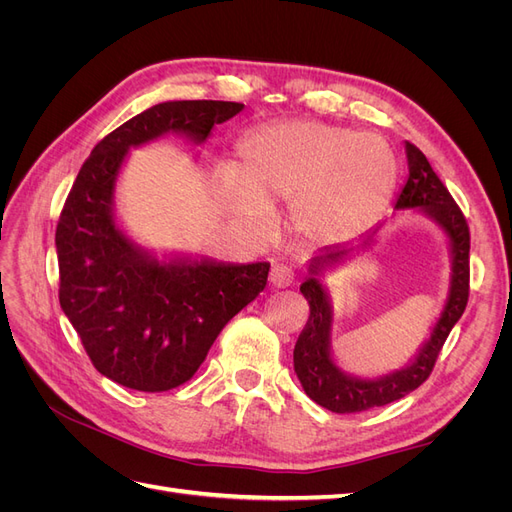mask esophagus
Masks as SVG:
<instances>
[{
  "mask_svg": "<svg viewBox=\"0 0 512 512\" xmlns=\"http://www.w3.org/2000/svg\"><path fill=\"white\" fill-rule=\"evenodd\" d=\"M269 282L273 288H288L294 282V271L286 265H275L269 273Z\"/></svg>",
  "mask_w": 512,
  "mask_h": 512,
  "instance_id": "1",
  "label": "esophagus"
}]
</instances>
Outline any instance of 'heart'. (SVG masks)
Listing matches in <instances>:
<instances>
[{"mask_svg":"<svg viewBox=\"0 0 512 512\" xmlns=\"http://www.w3.org/2000/svg\"><path fill=\"white\" fill-rule=\"evenodd\" d=\"M395 177V153L380 134L294 119L247 132L235 170L215 177V190L247 228L260 230L269 209L292 203L299 235L337 241L378 218Z\"/></svg>","mask_w":512,"mask_h":512,"instance_id":"heart-1","label":"heart"}]
</instances>
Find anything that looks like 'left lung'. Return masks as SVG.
Masks as SVG:
<instances>
[{"label": "left lung", "mask_w": 512, "mask_h": 512, "mask_svg": "<svg viewBox=\"0 0 512 512\" xmlns=\"http://www.w3.org/2000/svg\"><path fill=\"white\" fill-rule=\"evenodd\" d=\"M406 158L408 179L397 196L395 209H414L444 232L448 241V254H451L448 294L438 320L433 322L429 337L418 346L416 354L404 367L374 378L354 376L339 367L333 359L331 335L335 314L331 294L327 286H324L322 277L327 271L335 269L339 262H344L354 247L369 245L374 241L384 222L371 230L369 235H365L359 243L354 241L327 245L307 260V277L301 284V292L309 303V320L297 339V346H294V374H297L309 399H314L318 406L337 414L386 406L418 389L429 378L448 333H451L468 305L470 230L466 218H463V213L455 205L453 196L444 188L440 177L433 173L423 151L408 141Z\"/></svg>", "instance_id": "left-lung-1"}]
</instances>
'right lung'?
Wrapping results in <instances>:
<instances>
[{"mask_svg": "<svg viewBox=\"0 0 512 512\" xmlns=\"http://www.w3.org/2000/svg\"><path fill=\"white\" fill-rule=\"evenodd\" d=\"M239 102L173 100L147 108L91 151L55 232L59 303L102 376L160 393L188 382L224 324L267 286L269 262H222L138 245L117 218L130 151L168 134L203 145Z\"/></svg>", "mask_w": 512, "mask_h": 512, "instance_id": "1", "label": "right lung"}]
</instances>
